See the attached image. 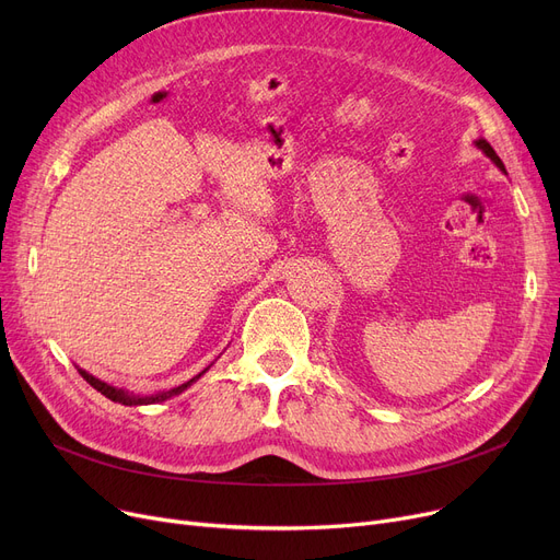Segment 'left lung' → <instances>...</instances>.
<instances>
[{"label": "left lung", "mask_w": 560, "mask_h": 560, "mask_svg": "<svg viewBox=\"0 0 560 560\" xmlns=\"http://www.w3.org/2000/svg\"><path fill=\"white\" fill-rule=\"evenodd\" d=\"M475 144H477V147H479V150H481V152H483V154H486V156H488V159H490V161H492V163H494V165H497V167H499V170H502V172H504V174H506V167H504V163H502V159H499V156H497V154H494V150H492V147H490V142H488V140H483V138H479V140H477V142H475Z\"/></svg>", "instance_id": "obj_1"}]
</instances>
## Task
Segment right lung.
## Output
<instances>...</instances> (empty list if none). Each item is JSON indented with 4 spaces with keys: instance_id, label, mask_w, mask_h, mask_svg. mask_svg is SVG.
<instances>
[{
    "instance_id": "right-lung-1",
    "label": "right lung",
    "mask_w": 560,
    "mask_h": 560,
    "mask_svg": "<svg viewBox=\"0 0 560 560\" xmlns=\"http://www.w3.org/2000/svg\"><path fill=\"white\" fill-rule=\"evenodd\" d=\"M211 365H213V363H211ZM211 365H209V368H211ZM209 368H203L197 376H192L190 381H186V384L176 386V388H170V390H163V393H154V395H136V393H129V390H125V388H115V386L106 384V381L93 376L91 372H85V370H81V368H77V370H79V374L88 381V384H91V386H93L97 393H102L104 397H108L110 401L125 404V406H147V404H159V401H165V399H172V397H176V395H182L184 390H188V388L195 384V381H197L201 374L209 372Z\"/></svg>"
}]
</instances>
